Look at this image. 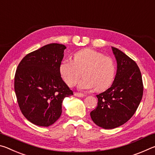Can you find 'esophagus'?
Returning a JSON list of instances; mask_svg holds the SVG:
<instances>
[{
  "mask_svg": "<svg viewBox=\"0 0 155 155\" xmlns=\"http://www.w3.org/2000/svg\"><path fill=\"white\" fill-rule=\"evenodd\" d=\"M74 96H76L77 97H80V98H82V97H84L85 95L84 94H82V93L75 92L74 93Z\"/></svg>",
  "mask_w": 155,
  "mask_h": 155,
  "instance_id": "obj_1",
  "label": "esophagus"
}]
</instances>
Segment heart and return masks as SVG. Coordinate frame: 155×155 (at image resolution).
Returning a JSON list of instances; mask_svg holds the SVG:
<instances>
[{
  "instance_id": "heart-1",
  "label": "heart",
  "mask_w": 155,
  "mask_h": 155,
  "mask_svg": "<svg viewBox=\"0 0 155 155\" xmlns=\"http://www.w3.org/2000/svg\"><path fill=\"white\" fill-rule=\"evenodd\" d=\"M72 58L73 61H63L59 68V74L68 85L74 86L82 72L84 77L79 83L81 90L95 87L96 91H103L111 86L116 72L115 62L111 57L86 48L75 52Z\"/></svg>"
}]
</instances>
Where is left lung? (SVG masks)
Listing matches in <instances>:
<instances>
[{
  "instance_id": "obj_1",
  "label": "left lung",
  "mask_w": 155,
  "mask_h": 155,
  "mask_svg": "<svg viewBox=\"0 0 155 155\" xmlns=\"http://www.w3.org/2000/svg\"><path fill=\"white\" fill-rule=\"evenodd\" d=\"M117 61V72L111 87L96 95L98 106L90 113L93 122L104 129L120 127L129 120L143 96L141 72L136 63L112 47Z\"/></svg>"
}]
</instances>
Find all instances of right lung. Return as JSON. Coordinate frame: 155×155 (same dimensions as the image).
<instances>
[{
    "label": "right lung",
    "mask_w": 155,
    "mask_h": 155,
    "mask_svg": "<svg viewBox=\"0 0 155 155\" xmlns=\"http://www.w3.org/2000/svg\"><path fill=\"white\" fill-rule=\"evenodd\" d=\"M65 48L63 44H47L18 64L14 78L17 101L22 114L34 124H54L61 115L64 99L73 95L59 71Z\"/></svg>",
    "instance_id": "1"
}]
</instances>
